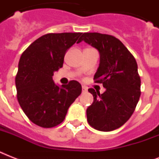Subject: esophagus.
Here are the masks:
<instances>
[{
    "instance_id": "34e87169",
    "label": "esophagus",
    "mask_w": 159,
    "mask_h": 159,
    "mask_svg": "<svg viewBox=\"0 0 159 159\" xmlns=\"http://www.w3.org/2000/svg\"><path fill=\"white\" fill-rule=\"evenodd\" d=\"M82 92H87V87H86V86H82Z\"/></svg>"
}]
</instances>
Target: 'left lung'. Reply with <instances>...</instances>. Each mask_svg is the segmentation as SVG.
Returning a JSON list of instances; mask_svg holds the SVG:
<instances>
[{
  "instance_id": "1",
  "label": "left lung",
  "mask_w": 159,
  "mask_h": 159,
  "mask_svg": "<svg viewBox=\"0 0 159 159\" xmlns=\"http://www.w3.org/2000/svg\"><path fill=\"white\" fill-rule=\"evenodd\" d=\"M82 40L99 51L100 64L94 80L106 88L102 94L88 89L94 101L87 109V121L97 130L112 131L130 118L138 104L141 93L138 65L130 52L114 36L84 33L78 43Z\"/></svg>"
}]
</instances>
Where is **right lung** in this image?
Masks as SVG:
<instances>
[{
    "mask_svg": "<svg viewBox=\"0 0 159 159\" xmlns=\"http://www.w3.org/2000/svg\"><path fill=\"white\" fill-rule=\"evenodd\" d=\"M82 34H47L21 55L16 77L17 99L27 117L37 125L52 128L62 123L69 106L82 93L77 81L58 87L53 80V72L62 67L66 52L79 41Z\"/></svg>",
    "mask_w": 159,
    "mask_h": 159,
    "instance_id": "1",
    "label": "right lung"
}]
</instances>
